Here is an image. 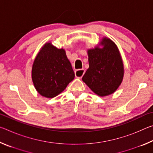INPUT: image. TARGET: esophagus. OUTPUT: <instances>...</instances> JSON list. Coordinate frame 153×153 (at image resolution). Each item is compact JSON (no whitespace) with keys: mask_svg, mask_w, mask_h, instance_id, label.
I'll return each instance as SVG.
<instances>
[{"mask_svg":"<svg viewBox=\"0 0 153 153\" xmlns=\"http://www.w3.org/2000/svg\"><path fill=\"white\" fill-rule=\"evenodd\" d=\"M84 73H85V70L84 69H78V70H76L75 71V75H76V77H77V78L81 79L82 76H84Z\"/></svg>","mask_w":153,"mask_h":153,"instance_id":"34e87169","label":"esophagus"}]
</instances>
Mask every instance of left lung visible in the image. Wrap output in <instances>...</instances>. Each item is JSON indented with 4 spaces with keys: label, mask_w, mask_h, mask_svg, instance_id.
Returning a JSON list of instances; mask_svg holds the SVG:
<instances>
[{
    "label": "left lung",
    "mask_w": 153,
    "mask_h": 153,
    "mask_svg": "<svg viewBox=\"0 0 153 153\" xmlns=\"http://www.w3.org/2000/svg\"><path fill=\"white\" fill-rule=\"evenodd\" d=\"M99 46L87 51L89 68L82 77L93 92L107 97L115 92L123 81L124 66L120 51L110 38L103 37Z\"/></svg>",
    "instance_id": "obj_1"
}]
</instances>
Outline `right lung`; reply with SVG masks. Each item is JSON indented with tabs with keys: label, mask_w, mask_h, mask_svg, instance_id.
<instances>
[{
	"label": "right lung",
	"mask_w": 153,
	"mask_h": 153,
	"mask_svg": "<svg viewBox=\"0 0 153 153\" xmlns=\"http://www.w3.org/2000/svg\"><path fill=\"white\" fill-rule=\"evenodd\" d=\"M74 77L65 49L57 48L51 42L45 43L32 65V79L36 91L46 98L55 97Z\"/></svg>",
	"instance_id": "1"
}]
</instances>
